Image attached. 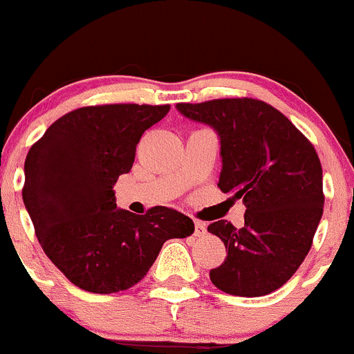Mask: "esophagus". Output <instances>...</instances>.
<instances>
[{
  "mask_svg": "<svg viewBox=\"0 0 354 354\" xmlns=\"http://www.w3.org/2000/svg\"><path fill=\"white\" fill-rule=\"evenodd\" d=\"M205 234H206V223L196 220V222H194V236L196 237H203Z\"/></svg>",
  "mask_w": 354,
  "mask_h": 354,
  "instance_id": "obj_1",
  "label": "esophagus"
}]
</instances>
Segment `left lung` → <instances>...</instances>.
Masks as SVG:
<instances>
[{
  "mask_svg": "<svg viewBox=\"0 0 354 354\" xmlns=\"http://www.w3.org/2000/svg\"><path fill=\"white\" fill-rule=\"evenodd\" d=\"M184 117L220 138L218 187L243 199L244 227L208 225L227 258L209 272L220 291L257 297L282 288L303 263L324 213L322 165L313 145L286 115L253 97L178 103Z\"/></svg>",
  "mask_w": 354,
  "mask_h": 354,
  "instance_id": "8db88e82",
  "label": "left lung"
}]
</instances>
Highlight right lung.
Listing matches in <instances>:
<instances>
[{
	"label": "right lung",
	"mask_w": 354,
	"mask_h": 354,
	"mask_svg": "<svg viewBox=\"0 0 354 354\" xmlns=\"http://www.w3.org/2000/svg\"><path fill=\"white\" fill-rule=\"evenodd\" d=\"M170 104H100L50 125L26 158L24 205L46 257L77 288L125 291L155 263L163 243L194 232L184 213L155 206L146 215L117 208L113 185L129 174L146 129Z\"/></svg>",
	"instance_id": "add662e5"
}]
</instances>
